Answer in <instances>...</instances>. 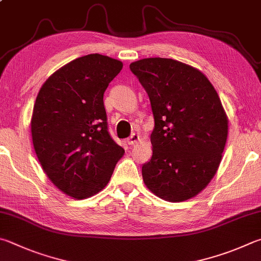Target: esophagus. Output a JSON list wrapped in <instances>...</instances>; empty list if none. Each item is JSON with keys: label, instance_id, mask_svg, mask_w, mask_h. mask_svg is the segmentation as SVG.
Returning <instances> with one entry per match:
<instances>
[{"label": "esophagus", "instance_id": "34e87169", "mask_svg": "<svg viewBox=\"0 0 261 261\" xmlns=\"http://www.w3.org/2000/svg\"><path fill=\"white\" fill-rule=\"evenodd\" d=\"M139 141V136L138 135H136V134H132L129 138H127V140H126V143L129 144V145H136L137 143H138Z\"/></svg>", "mask_w": 261, "mask_h": 261}]
</instances>
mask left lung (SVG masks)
<instances>
[{
	"label": "left lung",
	"instance_id": "obj_1",
	"mask_svg": "<svg viewBox=\"0 0 261 261\" xmlns=\"http://www.w3.org/2000/svg\"><path fill=\"white\" fill-rule=\"evenodd\" d=\"M130 69L148 94L155 122L144 182L162 200H189L220 164L228 135L220 98L204 74L177 60L146 58Z\"/></svg>",
	"mask_w": 261,
	"mask_h": 261
}]
</instances>
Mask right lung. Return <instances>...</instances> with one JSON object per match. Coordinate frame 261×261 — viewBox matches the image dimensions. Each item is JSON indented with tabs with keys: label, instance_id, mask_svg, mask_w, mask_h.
<instances>
[{
	"label": "right lung",
	"instance_id": "obj_1",
	"mask_svg": "<svg viewBox=\"0 0 261 261\" xmlns=\"http://www.w3.org/2000/svg\"><path fill=\"white\" fill-rule=\"evenodd\" d=\"M120 60L91 54L70 61L40 89L31 121L37 159L57 188L76 200L106 187L124 149L108 132L103 92Z\"/></svg>",
	"mask_w": 261,
	"mask_h": 261
}]
</instances>
